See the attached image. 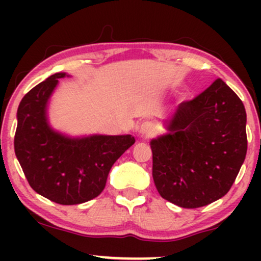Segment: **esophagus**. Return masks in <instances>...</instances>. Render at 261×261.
<instances>
[{
	"label": "esophagus",
	"mask_w": 261,
	"mask_h": 261,
	"mask_svg": "<svg viewBox=\"0 0 261 261\" xmlns=\"http://www.w3.org/2000/svg\"><path fill=\"white\" fill-rule=\"evenodd\" d=\"M153 131L154 127L152 122H143L140 127V134L142 135V136H151V135L153 134Z\"/></svg>",
	"instance_id": "obj_1"
}]
</instances>
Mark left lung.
<instances>
[{
  "label": "left lung",
  "mask_w": 261,
  "mask_h": 261,
  "mask_svg": "<svg viewBox=\"0 0 261 261\" xmlns=\"http://www.w3.org/2000/svg\"><path fill=\"white\" fill-rule=\"evenodd\" d=\"M245 124L243 103L221 79L179 104L164 124L167 134L151 141L160 195L184 208L226 195L247 154Z\"/></svg>",
  "instance_id": "obj_1"
}]
</instances>
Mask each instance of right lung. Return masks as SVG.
Wrapping results in <instances>:
<instances>
[{
    "label": "right lung",
    "instance_id": "obj_1",
    "mask_svg": "<svg viewBox=\"0 0 261 261\" xmlns=\"http://www.w3.org/2000/svg\"><path fill=\"white\" fill-rule=\"evenodd\" d=\"M64 77L68 74L47 77L20 100L14 152L33 190L60 205H77L103 191L113 164L134 145L135 137H70L54 130L47 120V104Z\"/></svg>",
    "mask_w": 261,
    "mask_h": 261
}]
</instances>
